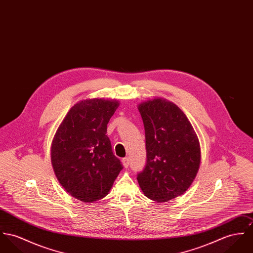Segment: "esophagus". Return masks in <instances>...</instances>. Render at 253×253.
I'll use <instances>...</instances> for the list:
<instances>
[{"label": "esophagus", "mask_w": 253, "mask_h": 253, "mask_svg": "<svg viewBox=\"0 0 253 253\" xmlns=\"http://www.w3.org/2000/svg\"><path fill=\"white\" fill-rule=\"evenodd\" d=\"M122 164H123L124 168H128L129 165H130L129 159H128V158H123V159H122Z\"/></svg>", "instance_id": "34e87169"}]
</instances>
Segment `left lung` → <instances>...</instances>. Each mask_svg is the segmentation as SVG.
<instances>
[{"mask_svg": "<svg viewBox=\"0 0 253 253\" xmlns=\"http://www.w3.org/2000/svg\"><path fill=\"white\" fill-rule=\"evenodd\" d=\"M145 131L146 165L137 173L143 194L157 202L183 195L200 165V145L185 114L173 103L153 99L138 105Z\"/></svg>", "mask_w": 253, "mask_h": 253, "instance_id": "8db88e82", "label": "left lung"}]
</instances>
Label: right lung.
<instances>
[{"instance_id":"obj_1","label":"right lung","mask_w":253,"mask_h":253,"mask_svg":"<svg viewBox=\"0 0 253 253\" xmlns=\"http://www.w3.org/2000/svg\"><path fill=\"white\" fill-rule=\"evenodd\" d=\"M118 105L114 100H83L69 110L54 136L55 174L64 190L81 201L89 203L108 195L123 169L107 136Z\"/></svg>"}]
</instances>
